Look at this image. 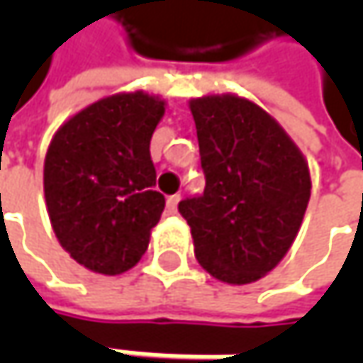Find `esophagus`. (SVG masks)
Returning a JSON list of instances; mask_svg holds the SVG:
<instances>
[{
	"instance_id": "obj_1",
	"label": "esophagus",
	"mask_w": 363,
	"mask_h": 363,
	"mask_svg": "<svg viewBox=\"0 0 363 363\" xmlns=\"http://www.w3.org/2000/svg\"><path fill=\"white\" fill-rule=\"evenodd\" d=\"M177 202H179V194H174L167 198V212L169 214H175L177 212Z\"/></svg>"
}]
</instances>
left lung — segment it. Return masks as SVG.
I'll return each instance as SVG.
<instances>
[{
    "label": "left lung",
    "mask_w": 363,
    "mask_h": 363,
    "mask_svg": "<svg viewBox=\"0 0 363 363\" xmlns=\"http://www.w3.org/2000/svg\"><path fill=\"white\" fill-rule=\"evenodd\" d=\"M206 188L182 200L198 262L218 281L255 283L286 255L305 216L309 165L285 129L234 96L189 101Z\"/></svg>",
    "instance_id": "8db88e82"
}]
</instances>
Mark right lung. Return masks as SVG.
<instances>
[{
    "label": "right lung",
    "instance_id": "add662e5",
    "mask_svg": "<svg viewBox=\"0 0 363 363\" xmlns=\"http://www.w3.org/2000/svg\"><path fill=\"white\" fill-rule=\"evenodd\" d=\"M163 113L160 96L121 92L82 108L50 143V222L64 250L89 271L121 274L145 255L165 208L149 153Z\"/></svg>",
    "mask_w": 363,
    "mask_h": 363
}]
</instances>
